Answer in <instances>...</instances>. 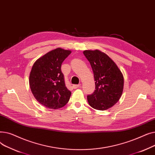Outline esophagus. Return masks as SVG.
Listing matches in <instances>:
<instances>
[{
	"label": "esophagus",
	"instance_id": "obj_1",
	"mask_svg": "<svg viewBox=\"0 0 155 155\" xmlns=\"http://www.w3.org/2000/svg\"><path fill=\"white\" fill-rule=\"evenodd\" d=\"M80 84H78V85H73V88H78V87H80Z\"/></svg>",
	"mask_w": 155,
	"mask_h": 155
}]
</instances>
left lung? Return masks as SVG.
I'll return each instance as SVG.
<instances>
[{
	"instance_id": "left-lung-1",
	"label": "left lung",
	"mask_w": 155,
	"mask_h": 155,
	"mask_svg": "<svg viewBox=\"0 0 155 155\" xmlns=\"http://www.w3.org/2000/svg\"><path fill=\"white\" fill-rule=\"evenodd\" d=\"M83 53L91 63L95 81V90L87 95L88 102L95 109L107 110L118 102L123 94V73L105 53L97 50Z\"/></svg>"
}]
</instances>
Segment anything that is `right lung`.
Listing matches in <instances>:
<instances>
[{
  "mask_svg": "<svg viewBox=\"0 0 155 155\" xmlns=\"http://www.w3.org/2000/svg\"><path fill=\"white\" fill-rule=\"evenodd\" d=\"M71 52L58 48L38 59L32 67L29 80L31 92L47 108H61L70 99L71 92L65 86L61 67Z\"/></svg>",
  "mask_w": 155,
  "mask_h": 155,
  "instance_id": "1",
  "label": "right lung"
}]
</instances>
